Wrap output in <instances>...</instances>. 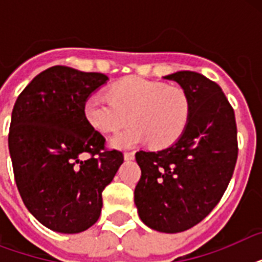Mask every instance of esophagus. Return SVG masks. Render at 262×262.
I'll list each match as a JSON object with an SVG mask.
<instances>
[{
    "label": "esophagus",
    "mask_w": 262,
    "mask_h": 262,
    "mask_svg": "<svg viewBox=\"0 0 262 262\" xmlns=\"http://www.w3.org/2000/svg\"><path fill=\"white\" fill-rule=\"evenodd\" d=\"M123 158H125L126 160H132L133 158H135V152H133V151L125 152V154H123Z\"/></svg>",
    "instance_id": "obj_1"
}]
</instances>
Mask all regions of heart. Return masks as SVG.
Listing matches in <instances>:
<instances>
[{"mask_svg":"<svg viewBox=\"0 0 262 262\" xmlns=\"http://www.w3.org/2000/svg\"><path fill=\"white\" fill-rule=\"evenodd\" d=\"M110 97L92 95L85 100L84 114L92 127L102 133H115L129 122L133 125L121 132L111 144L129 148L151 141L156 148L171 145L183 133L191 103L179 85L132 76L113 84Z\"/></svg>","mask_w":262,"mask_h":262,"instance_id":"b5f03b06","label":"heart"}]
</instances>
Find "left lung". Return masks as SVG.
Here are the masks:
<instances>
[{
  "instance_id": "8db88e82",
  "label": "left lung",
  "mask_w": 262,
  "mask_h": 262,
  "mask_svg": "<svg viewBox=\"0 0 262 262\" xmlns=\"http://www.w3.org/2000/svg\"><path fill=\"white\" fill-rule=\"evenodd\" d=\"M164 79L186 91L190 117L172 145L136 154L141 177L135 203L148 227L174 234L200 223L223 197L235 168L238 140L234 108L215 81L190 71Z\"/></svg>"
}]
</instances>
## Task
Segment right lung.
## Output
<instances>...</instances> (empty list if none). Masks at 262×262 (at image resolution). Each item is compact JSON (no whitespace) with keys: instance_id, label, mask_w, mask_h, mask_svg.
<instances>
[{"instance_id":"obj_1","label":"right lung","mask_w":262,"mask_h":262,"mask_svg":"<svg viewBox=\"0 0 262 262\" xmlns=\"http://www.w3.org/2000/svg\"><path fill=\"white\" fill-rule=\"evenodd\" d=\"M107 80L57 65L35 76L14 103L8 136L14 181L28 211L53 231L94 226L123 162L84 114L88 96Z\"/></svg>"}]
</instances>
